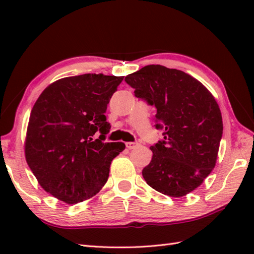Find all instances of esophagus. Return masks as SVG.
<instances>
[{"label": "esophagus", "instance_id": "obj_1", "mask_svg": "<svg viewBox=\"0 0 254 254\" xmlns=\"http://www.w3.org/2000/svg\"><path fill=\"white\" fill-rule=\"evenodd\" d=\"M138 143H136V142H127V143H126V146L128 148V149H133V148H135V147H137L138 146Z\"/></svg>", "mask_w": 254, "mask_h": 254}]
</instances>
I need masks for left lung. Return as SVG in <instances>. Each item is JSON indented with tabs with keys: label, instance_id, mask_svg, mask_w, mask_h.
Here are the masks:
<instances>
[{
	"label": "left lung",
	"instance_id": "1",
	"mask_svg": "<svg viewBox=\"0 0 254 254\" xmlns=\"http://www.w3.org/2000/svg\"><path fill=\"white\" fill-rule=\"evenodd\" d=\"M134 95L155 106V127L164 139L150 146L142 171L149 187L180 197L195 190L216 165L223 119L213 95L197 79L176 68L146 65L128 74Z\"/></svg>",
	"mask_w": 254,
	"mask_h": 254
}]
</instances>
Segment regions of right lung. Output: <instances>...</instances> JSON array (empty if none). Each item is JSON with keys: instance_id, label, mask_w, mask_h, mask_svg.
Masks as SVG:
<instances>
[{"instance_id": "add662e5", "label": "right lung", "mask_w": 254, "mask_h": 254, "mask_svg": "<svg viewBox=\"0 0 254 254\" xmlns=\"http://www.w3.org/2000/svg\"><path fill=\"white\" fill-rule=\"evenodd\" d=\"M123 76L83 74L64 77L42 91L32 108L25 156L42 189L76 204L106 185L112 159L126 148L104 143L110 131L105 113ZM99 130L101 136L92 138Z\"/></svg>"}]
</instances>
